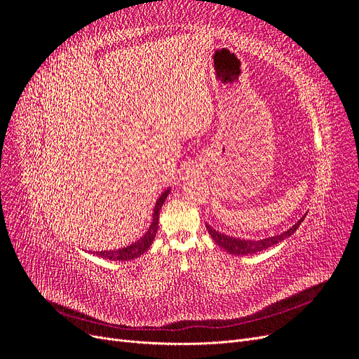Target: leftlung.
Returning a JSON list of instances; mask_svg holds the SVG:
<instances>
[{"label":"left lung","mask_w":359,"mask_h":359,"mask_svg":"<svg viewBox=\"0 0 359 359\" xmlns=\"http://www.w3.org/2000/svg\"><path fill=\"white\" fill-rule=\"evenodd\" d=\"M307 214H304L301 219L293 224L292 227H289L287 231H285L283 233L280 235H274V236H268L264 238V240H241V238H235V236H229L226 233H222L219 231L212 229V227L206 223V229H208V233L211 235V238L214 240V243L217 245H220L223 250H226L227 253L235 255V256H244V255H255L257 252H262V250H266L269 247H273L281 241H285L286 238H289L292 233H295L297 229L299 227L301 222L306 219Z\"/></svg>","instance_id":"left-lung-1"}]
</instances>
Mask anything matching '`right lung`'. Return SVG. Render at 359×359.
<instances>
[{"label": "right lung", "mask_w": 359, "mask_h": 359, "mask_svg": "<svg viewBox=\"0 0 359 359\" xmlns=\"http://www.w3.org/2000/svg\"><path fill=\"white\" fill-rule=\"evenodd\" d=\"M170 193V189L163 191L156 205H154V212H153V220H151V224L148 227V231L145 232V235L140 238V240L135 241L133 244L126 245L123 248H118V250H103V252H94L93 255L100 256L103 259H109V260H132L135 257L142 256L147 250L151 247L154 241V236L157 233V227H158V215H160V210L163 203H165L168 194Z\"/></svg>", "instance_id": "right-lung-1"}]
</instances>
